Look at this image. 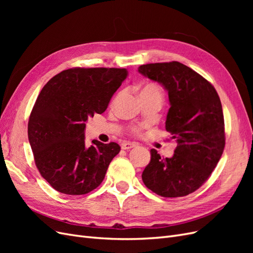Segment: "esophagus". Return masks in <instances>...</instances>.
<instances>
[{
  "instance_id": "obj_1",
  "label": "esophagus",
  "mask_w": 253,
  "mask_h": 253,
  "mask_svg": "<svg viewBox=\"0 0 253 253\" xmlns=\"http://www.w3.org/2000/svg\"><path fill=\"white\" fill-rule=\"evenodd\" d=\"M136 143H133V142H128V141H126V142H124L122 143V145H121V148H122V150H129V149H132V148H135L136 147Z\"/></svg>"
}]
</instances>
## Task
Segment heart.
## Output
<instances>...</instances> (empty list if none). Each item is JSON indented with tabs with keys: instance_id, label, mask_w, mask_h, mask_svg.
<instances>
[{
	"instance_id": "b5f03b06",
	"label": "heart",
	"mask_w": 253,
	"mask_h": 253,
	"mask_svg": "<svg viewBox=\"0 0 253 253\" xmlns=\"http://www.w3.org/2000/svg\"><path fill=\"white\" fill-rule=\"evenodd\" d=\"M141 91H157V93H159V89L157 88L156 85H154V84H147V85H144L142 87Z\"/></svg>"
}]
</instances>
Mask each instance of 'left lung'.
<instances>
[{"label":"left lung","instance_id":"1","mask_svg":"<svg viewBox=\"0 0 253 253\" xmlns=\"http://www.w3.org/2000/svg\"><path fill=\"white\" fill-rule=\"evenodd\" d=\"M138 72L168 91L170 109L166 129L177 142L171 158H162L156 150H151L142 181L160 196H186L209 178L224 152L219 97L209 81L177 61L140 65Z\"/></svg>","mask_w":253,"mask_h":253}]
</instances>
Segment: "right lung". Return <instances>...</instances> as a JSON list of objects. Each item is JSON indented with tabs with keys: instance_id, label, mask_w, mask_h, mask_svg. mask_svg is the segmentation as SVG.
Wrapping results in <instances>:
<instances>
[{
	"instance_id": "1",
	"label": "right lung",
	"mask_w": 253,
	"mask_h": 253,
	"mask_svg": "<svg viewBox=\"0 0 253 253\" xmlns=\"http://www.w3.org/2000/svg\"><path fill=\"white\" fill-rule=\"evenodd\" d=\"M127 76L126 68L65 70L52 77L38 96L28 121V140L42 177L59 192L86 194L102 180L116 142L86 145L85 122L102 114Z\"/></svg>"
}]
</instances>
